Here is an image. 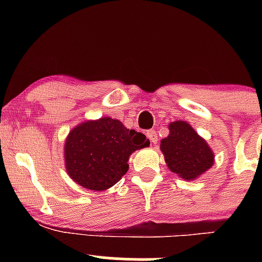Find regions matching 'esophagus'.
Wrapping results in <instances>:
<instances>
[{
	"label": "esophagus",
	"instance_id": "1",
	"mask_svg": "<svg viewBox=\"0 0 262 262\" xmlns=\"http://www.w3.org/2000/svg\"><path fill=\"white\" fill-rule=\"evenodd\" d=\"M146 137L149 138L151 144H156L158 143V134H156L155 130H148L146 132Z\"/></svg>",
	"mask_w": 262,
	"mask_h": 262
}]
</instances>
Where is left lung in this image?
<instances>
[{
    "label": "left lung",
    "mask_w": 262,
    "mask_h": 262,
    "mask_svg": "<svg viewBox=\"0 0 262 262\" xmlns=\"http://www.w3.org/2000/svg\"><path fill=\"white\" fill-rule=\"evenodd\" d=\"M169 130L160 141V150L171 172L193 181L213 166L214 152L187 122H171Z\"/></svg>",
    "instance_id": "1"
}]
</instances>
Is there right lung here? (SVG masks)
I'll use <instances>...</instances> for the list:
<instances>
[{"label":"right lung","mask_w":262,"mask_h":262,"mask_svg":"<svg viewBox=\"0 0 262 262\" xmlns=\"http://www.w3.org/2000/svg\"><path fill=\"white\" fill-rule=\"evenodd\" d=\"M149 144L145 135L125 128L118 119H89L71 129L66 137V172L81 187L104 191L127 173L129 156Z\"/></svg>","instance_id":"add662e5"}]
</instances>
